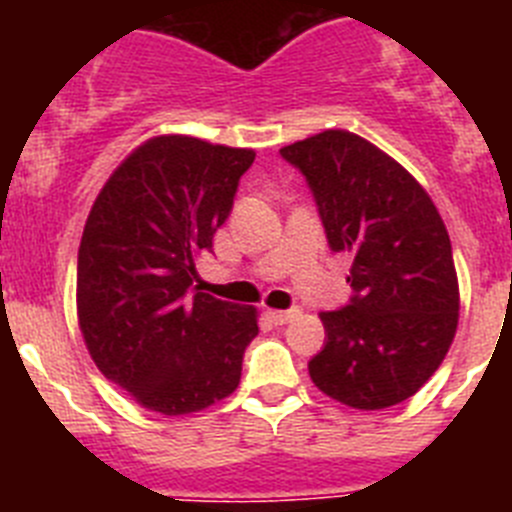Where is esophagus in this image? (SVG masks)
<instances>
[{
	"label": "esophagus",
	"mask_w": 512,
	"mask_h": 512,
	"mask_svg": "<svg viewBox=\"0 0 512 512\" xmlns=\"http://www.w3.org/2000/svg\"><path fill=\"white\" fill-rule=\"evenodd\" d=\"M266 315H269V320L274 325H287L289 320H295L297 315H300V310H266Z\"/></svg>",
	"instance_id": "obj_1"
}]
</instances>
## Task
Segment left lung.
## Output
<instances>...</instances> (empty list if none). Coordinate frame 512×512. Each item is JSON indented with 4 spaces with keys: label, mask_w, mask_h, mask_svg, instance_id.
I'll return each mask as SVG.
<instances>
[{
    "label": "left lung",
    "mask_w": 512,
    "mask_h": 512,
    "mask_svg": "<svg viewBox=\"0 0 512 512\" xmlns=\"http://www.w3.org/2000/svg\"><path fill=\"white\" fill-rule=\"evenodd\" d=\"M279 153L305 174L330 248L351 256L354 297L320 312L328 341L310 379L348 408H392L433 377L456 336L449 230L415 176L361 135L323 130Z\"/></svg>",
    "instance_id": "left-lung-1"
}]
</instances>
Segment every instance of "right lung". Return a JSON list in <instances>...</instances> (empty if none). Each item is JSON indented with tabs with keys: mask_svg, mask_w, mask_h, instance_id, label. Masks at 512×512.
Listing matches in <instances>:
<instances>
[{
	"mask_svg": "<svg viewBox=\"0 0 512 512\" xmlns=\"http://www.w3.org/2000/svg\"><path fill=\"white\" fill-rule=\"evenodd\" d=\"M253 158L251 148L156 135L112 171L87 217L76 266L81 336L99 372L153 413H200L241 382L259 312L192 282Z\"/></svg>",
	"mask_w": 512,
	"mask_h": 512,
	"instance_id": "right-lung-1",
	"label": "right lung"
}]
</instances>
